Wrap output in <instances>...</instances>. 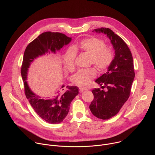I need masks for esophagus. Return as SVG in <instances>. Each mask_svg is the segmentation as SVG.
<instances>
[{
    "label": "esophagus",
    "instance_id": "obj_1",
    "mask_svg": "<svg viewBox=\"0 0 155 155\" xmlns=\"http://www.w3.org/2000/svg\"><path fill=\"white\" fill-rule=\"evenodd\" d=\"M85 90H87L86 88H84V87H80V88H79V91H80V93H82V92L84 91Z\"/></svg>",
    "mask_w": 155,
    "mask_h": 155
}]
</instances>
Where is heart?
I'll list each match as a JSON object with an SVG mask.
<instances>
[{"mask_svg": "<svg viewBox=\"0 0 155 155\" xmlns=\"http://www.w3.org/2000/svg\"><path fill=\"white\" fill-rule=\"evenodd\" d=\"M78 51L90 54V63L93 64L100 71H104L108 69L114 58L112 48L106 45L104 40L97 37L87 38L75 45L73 49L68 50L63 55L62 61L64 67L70 72L74 71L76 51ZM96 75V71L93 68L81 69L72 77V81L77 85L87 86L90 84Z\"/></svg>", "mask_w": 155, "mask_h": 155, "instance_id": "1", "label": "heart"}]
</instances>
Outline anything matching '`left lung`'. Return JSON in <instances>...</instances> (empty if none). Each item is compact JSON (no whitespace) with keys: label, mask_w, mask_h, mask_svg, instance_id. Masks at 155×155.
<instances>
[{"label":"left lung","mask_w":155,"mask_h":155,"mask_svg":"<svg viewBox=\"0 0 155 155\" xmlns=\"http://www.w3.org/2000/svg\"><path fill=\"white\" fill-rule=\"evenodd\" d=\"M104 33L111 41L115 57L108 71L96 82L107 91L94 88V99L90 105L91 113L97 118L108 120L115 116L128 99L135 72L131 52L127 44L109 28L96 29L93 32Z\"/></svg>","instance_id":"left-lung-1"}]
</instances>
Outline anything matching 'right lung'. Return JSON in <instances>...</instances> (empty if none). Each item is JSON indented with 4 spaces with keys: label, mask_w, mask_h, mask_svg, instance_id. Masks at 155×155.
<instances>
[{
    "label": "right lung",
    "mask_w": 155,
    "mask_h": 155,
    "mask_svg": "<svg viewBox=\"0 0 155 155\" xmlns=\"http://www.w3.org/2000/svg\"><path fill=\"white\" fill-rule=\"evenodd\" d=\"M71 40V37L62 33L45 32L31 41L24 53L21 73L25 95L35 113L43 120L51 124L61 123L68 115L71 102L78 94V87L69 86L68 90L64 93L58 91L50 97L41 98L34 94L28 84L26 80L28 69L36 58L45 53L49 54L50 51L55 53L56 50H59ZM64 87L62 85V88Z\"/></svg>",
    "instance_id": "add662e5"
}]
</instances>
